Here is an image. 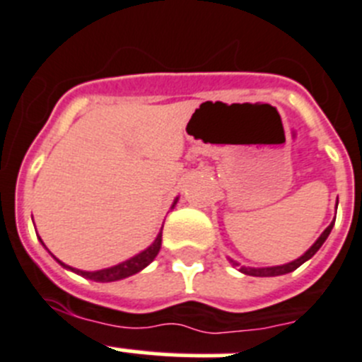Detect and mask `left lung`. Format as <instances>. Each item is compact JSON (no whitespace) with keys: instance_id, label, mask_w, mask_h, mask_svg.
<instances>
[{"instance_id":"1","label":"left lung","mask_w":362,"mask_h":362,"mask_svg":"<svg viewBox=\"0 0 362 362\" xmlns=\"http://www.w3.org/2000/svg\"><path fill=\"white\" fill-rule=\"evenodd\" d=\"M332 227H334V223H330L329 227H327L325 230H323V234L318 238V241L314 243V245L310 246V248L307 250L305 253H303L302 257L296 259V261L288 262V264H282V266H273V268H239V269H241V272L245 273V275H252V276H276V275H286V273L295 272L296 268H300V266H302L303 262L309 261V259L313 257L314 253H316L320 248H322V245H323V243H325V239L329 238V234H330V230H332ZM230 262H232V266H239L238 262L232 261V259H230Z\"/></svg>"}]
</instances>
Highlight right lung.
Returning <instances> with one entry per match:
<instances>
[{"label":"right lung","mask_w":362,"mask_h":362,"mask_svg":"<svg viewBox=\"0 0 362 362\" xmlns=\"http://www.w3.org/2000/svg\"><path fill=\"white\" fill-rule=\"evenodd\" d=\"M160 243H162V232L157 235V239L153 241V245L150 248H146L144 252H141L139 255H135V257L128 259V261L121 262V264L112 266V268H107V269H100V272H80V269H74L71 266H66L64 262H60L62 266L69 268L71 272L74 273H80L82 276L86 279L94 280V282H114V280H121V279H127V276L135 275V273H139L141 269L146 268L155 257H157L158 250H160Z\"/></svg>","instance_id":"right-lung-1"}]
</instances>
